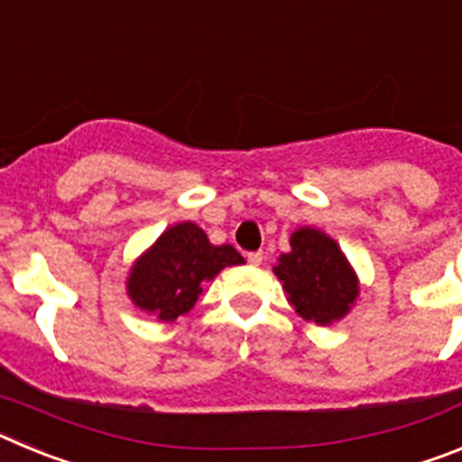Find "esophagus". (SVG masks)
Returning <instances> with one entry per match:
<instances>
[{"label":"esophagus","mask_w":462,"mask_h":462,"mask_svg":"<svg viewBox=\"0 0 462 462\" xmlns=\"http://www.w3.org/2000/svg\"><path fill=\"white\" fill-rule=\"evenodd\" d=\"M247 261H250L252 266H261V261H263V252H250V254H247Z\"/></svg>","instance_id":"34e87169"}]
</instances>
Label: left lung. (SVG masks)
Here are the masks:
<instances>
[{
  "instance_id": "obj_1",
  "label": "left lung",
  "mask_w": 462,
  "mask_h": 462,
  "mask_svg": "<svg viewBox=\"0 0 462 462\" xmlns=\"http://www.w3.org/2000/svg\"><path fill=\"white\" fill-rule=\"evenodd\" d=\"M291 250L280 254L273 273L300 319L333 326L356 305L361 282L340 250L321 228L300 226L289 238Z\"/></svg>"
}]
</instances>
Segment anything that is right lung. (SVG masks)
I'll use <instances>...</instances> for the list:
<instances>
[{
  "label": "right lung",
  "mask_w": 462,
  "mask_h": 462,
  "mask_svg": "<svg viewBox=\"0 0 462 462\" xmlns=\"http://www.w3.org/2000/svg\"><path fill=\"white\" fill-rule=\"evenodd\" d=\"M245 263L231 245H212L194 222H178L143 252L126 275V296L141 312L173 324L201 298L203 284Z\"/></svg>",
  "instance_id": "1"
}]
</instances>
